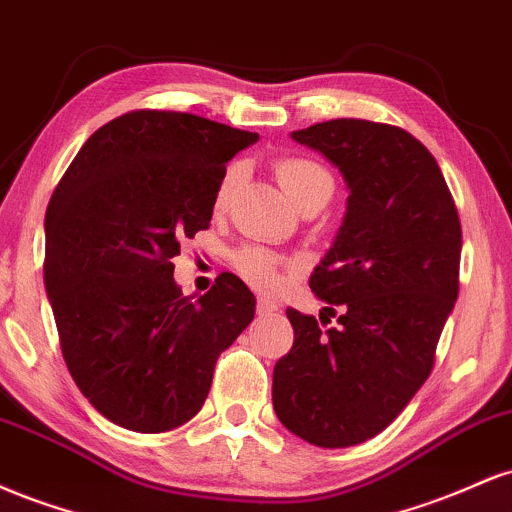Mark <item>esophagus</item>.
I'll return each instance as SVG.
<instances>
[{
  "mask_svg": "<svg viewBox=\"0 0 512 512\" xmlns=\"http://www.w3.org/2000/svg\"><path fill=\"white\" fill-rule=\"evenodd\" d=\"M276 310H279V305H276L274 301H269V298H257V315L267 317V315L276 313Z\"/></svg>",
  "mask_w": 512,
  "mask_h": 512,
  "instance_id": "esophagus-1",
  "label": "esophagus"
}]
</instances>
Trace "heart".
Listing matches in <instances>:
<instances>
[{"mask_svg":"<svg viewBox=\"0 0 512 512\" xmlns=\"http://www.w3.org/2000/svg\"><path fill=\"white\" fill-rule=\"evenodd\" d=\"M276 178H279L281 187H284L286 195L291 197V202L298 209L308 207V204L322 202V199H330L334 192V180L330 170L322 168L320 163L310 161V158L301 156H286L276 161ZM240 180V166L233 163L231 168L223 173L219 182V190H216V209L226 207L228 197H231L233 187ZM238 272L250 281L257 289H274L281 281V262L279 257L272 255L269 250L262 248H248L238 252L236 257Z\"/></svg>","mask_w":512,"mask_h":512,"instance_id":"obj_1","label":"heart"}]
</instances>
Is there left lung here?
<instances>
[{
  "mask_svg": "<svg viewBox=\"0 0 512 512\" xmlns=\"http://www.w3.org/2000/svg\"><path fill=\"white\" fill-rule=\"evenodd\" d=\"M342 173L346 211L310 274L339 327L289 308L293 346L274 366L279 421L317 448L378 436L431 375L460 291L462 228L436 158L404 129L330 120L291 132ZM334 310V308H325Z\"/></svg>",
  "mask_w": 512,
  "mask_h": 512,
  "instance_id": "8db88e82",
  "label": "left lung"
}]
</instances>
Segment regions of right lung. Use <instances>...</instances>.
<instances>
[{
    "label": "right lung",
    "mask_w": 512,
    "mask_h": 512,
    "mask_svg": "<svg viewBox=\"0 0 512 512\" xmlns=\"http://www.w3.org/2000/svg\"><path fill=\"white\" fill-rule=\"evenodd\" d=\"M257 139L199 115L134 110L93 132L52 192L45 289L62 354L117 426L163 433L190 421L216 358L255 317L236 274L192 301L170 260L209 228L226 163Z\"/></svg>",
    "instance_id": "add662e5"
}]
</instances>
